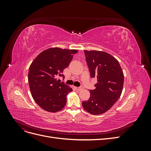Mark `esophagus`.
I'll return each instance as SVG.
<instances>
[{
    "label": "esophagus",
    "instance_id": "34e87169",
    "mask_svg": "<svg viewBox=\"0 0 151 151\" xmlns=\"http://www.w3.org/2000/svg\"><path fill=\"white\" fill-rule=\"evenodd\" d=\"M76 89L77 91H80V90L83 89V86H81L80 87H76Z\"/></svg>",
    "mask_w": 151,
    "mask_h": 151
}]
</instances>
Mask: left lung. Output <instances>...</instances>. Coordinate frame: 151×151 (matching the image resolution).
Instances as JSON below:
<instances>
[{"mask_svg":"<svg viewBox=\"0 0 151 151\" xmlns=\"http://www.w3.org/2000/svg\"><path fill=\"white\" fill-rule=\"evenodd\" d=\"M84 53L90 72L91 78L96 77L95 89L90 90L91 96L82 105L86 111L93 115L107 111L120 97L124 76L118 61L111 55L101 51Z\"/></svg>","mask_w":151,"mask_h":151,"instance_id":"8db88e82","label":"left lung"}]
</instances>
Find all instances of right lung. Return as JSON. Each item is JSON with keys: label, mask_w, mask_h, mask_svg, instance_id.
<instances>
[{"label": "right lung", "mask_w": 151, "mask_h": 151, "mask_svg": "<svg viewBox=\"0 0 151 151\" xmlns=\"http://www.w3.org/2000/svg\"><path fill=\"white\" fill-rule=\"evenodd\" d=\"M76 50L51 48L44 50L31 63L28 83L32 97L42 109L49 112L61 110L66 96L72 89L57 77L64 78L63 71L69 65Z\"/></svg>", "instance_id": "obj_1"}]
</instances>
